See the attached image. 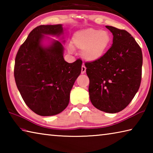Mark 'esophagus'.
<instances>
[{
	"instance_id": "1",
	"label": "esophagus",
	"mask_w": 153,
	"mask_h": 153,
	"mask_svg": "<svg viewBox=\"0 0 153 153\" xmlns=\"http://www.w3.org/2000/svg\"><path fill=\"white\" fill-rule=\"evenodd\" d=\"M86 67H85L84 65H83L82 66V74H84L85 72H86Z\"/></svg>"
}]
</instances>
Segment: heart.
Masks as SVG:
<instances>
[{"instance_id": "b5f03b06", "label": "heart", "mask_w": 153, "mask_h": 153, "mask_svg": "<svg viewBox=\"0 0 153 153\" xmlns=\"http://www.w3.org/2000/svg\"><path fill=\"white\" fill-rule=\"evenodd\" d=\"M73 44L79 50L85 60L95 61L102 58L109 46L111 38L107 31L95 28H86L74 33ZM72 51L73 48H70Z\"/></svg>"}]
</instances>
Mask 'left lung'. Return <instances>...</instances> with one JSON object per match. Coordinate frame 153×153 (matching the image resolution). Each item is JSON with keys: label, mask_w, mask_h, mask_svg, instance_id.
<instances>
[{"label": "left lung", "mask_w": 153, "mask_h": 153, "mask_svg": "<svg viewBox=\"0 0 153 153\" xmlns=\"http://www.w3.org/2000/svg\"><path fill=\"white\" fill-rule=\"evenodd\" d=\"M113 33L111 47L102 58L86 62L92 104L100 111L115 113L124 109L140 86L142 53L130 33L107 25Z\"/></svg>", "instance_id": "8db88e82"}]
</instances>
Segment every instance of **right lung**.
Segmentation results:
<instances>
[{
    "instance_id": "obj_1",
    "label": "right lung",
    "mask_w": 153,
    "mask_h": 153,
    "mask_svg": "<svg viewBox=\"0 0 153 153\" xmlns=\"http://www.w3.org/2000/svg\"><path fill=\"white\" fill-rule=\"evenodd\" d=\"M62 34L61 24L39 25L30 33L15 57L17 88L27 107L41 116L56 115L67 107L71 90L81 73L82 60L65 61L61 42L52 40L49 45H42L48 38L45 35Z\"/></svg>"
}]
</instances>
